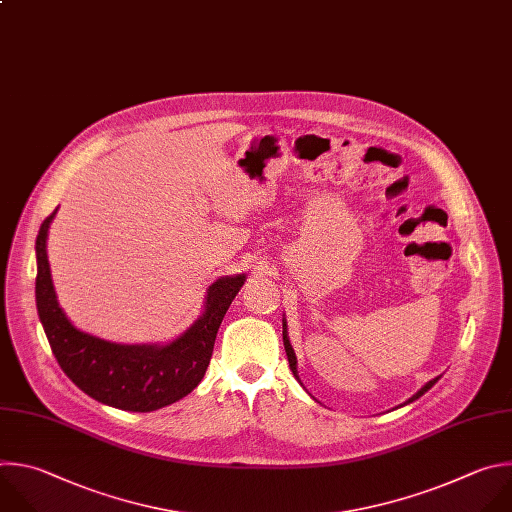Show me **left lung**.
Here are the masks:
<instances>
[{"label":"left lung","instance_id":"left-lung-1","mask_svg":"<svg viewBox=\"0 0 512 512\" xmlns=\"http://www.w3.org/2000/svg\"><path fill=\"white\" fill-rule=\"evenodd\" d=\"M282 339H284V349H286V357H288V365H290V369H292V375L298 379V369H296V355H294V349H292V345H290V339H288V329H286V319H282ZM442 375H438V377H434L432 381H428L418 393H414L410 399L407 401H403L401 405H407V403H412V401H416V399H420L428 389H432L434 385H436V381L440 379ZM300 381V379H298Z\"/></svg>","mask_w":512,"mask_h":512}]
</instances>
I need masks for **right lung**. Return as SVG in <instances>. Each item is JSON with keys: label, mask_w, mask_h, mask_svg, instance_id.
Instances as JSON below:
<instances>
[{"label": "right lung", "mask_w": 512, "mask_h": 512, "mask_svg": "<svg viewBox=\"0 0 512 512\" xmlns=\"http://www.w3.org/2000/svg\"><path fill=\"white\" fill-rule=\"evenodd\" d=\"M56 212L42 222L36 238V306L62 371L92 399L125 412H155L191 393L206 375L218 329L246 274L212 282L201 315L169 343L123 345L100 339L74 327L58 304L46 250Z\"/></svg>", "instance_id": "obj_1"}]
</instances>
